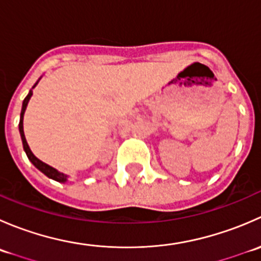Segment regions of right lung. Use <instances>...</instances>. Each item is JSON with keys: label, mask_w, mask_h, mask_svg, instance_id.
Listing matches in <instances>:
<instances>
[{"label": "right lung", "mask_w": 261, "mask_h": 261, "mask_svg": "<svg viewBox=\"0 0 261 261\" xmlns=\"http://www.w3.org/2000/svg\"><path fill=\"white\" fill-rule=\"evenodd\" d=\"M41 78V77H40ZM40 78H39L38 82H36L35 84H34L33 89L35 88L36 84L39 83V81H40ZM33 89H30V92H29L28 96L25 97V99H23L22 102V109H21V115H20V123H18V131H20V135H21V140H22V145H23V150H25L26 155H28L29 160H30L31 163L34 164V167L38 168L39 170H40L41 173H44V174L46 175V177L50 178V179L53 180H57L59 181V183H65V181L68 180V175L64 174V173L59 172V170H57L55 168L50 167V165L45 164L44 162H41L40 159H38V158L35 156V155L33 154V151H31L30 146H29L28 141H26V138H25V134H23V115H25V111H26V107H28V103L29 101H30L31 96H33Z\"/></svg>", "instance_id": "right-lung-1"}]
</instances>
